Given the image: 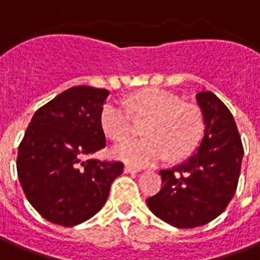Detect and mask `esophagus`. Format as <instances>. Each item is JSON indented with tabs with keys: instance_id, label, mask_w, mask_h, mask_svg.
Wrapping results in <instances>:
<instances>
[{
	"instance_id": "34e87169",
	"label": "esophagus",
	"mask_w": 260,
	"mask_h": 260,
	"mask_svg": "<svg viewBox=\"0 0 260 260\" xmlns=\"http://www.w3.org/2000/svg\"><path fill=\"white\" fill-rule=\"evenodd\" d=\"M124 172H125V174H136V172H139V170L132 166H125L124 167Z\"/></svg>"
}]
</instances>
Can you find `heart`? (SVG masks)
<instances>
[{"mask_svg": "<svg viewBox=\"0 0 260 260\" xmlns=\"http://www.w3.org/2000/svg\"><path fill=\"white\" fill-rule=\"evenodd\" d=\"M136 117L148 120L144 126L145 139H131L113 148L116 159L134 167H147L168 157L181 159L198 145L203 131L199 109L183 104L168 90L148 88L125 100L124 104L109 101L100 115L105 136L121 141L129 136Z\"/></svg>", "mask_w": 260, "mask_h": 260, "instance_id": "b5f03b06", "label": "heart"}]
</instances>
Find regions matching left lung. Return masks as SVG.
<instances>
[{"label": "left lung", "mask_w": 260, "mask_h": 260, "mask_svg": "<svg viewBox=\"0 0 260 260\" xmlns=\"http://www.w3.org/2000/svg\"><path fill=\"white\" fill-rule=\"evenodd\" d=\"M204 135L196 152L179 166L161 170V184L147 199L149 210L178 229L207 224L225 210L235 195L243 145L234 116L210 90L196 94Z\"/></svg>", "instance_id": "8db88e82"}]
</instances>
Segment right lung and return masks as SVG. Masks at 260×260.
<instances>
[{
	"mask_svg": "<svg viewBox=\"0 0 260 260\" xmlns=\"http://www.w3.org/2000/svg\"><path fill=\"white\" fill-rule=\"evenodd\" d=\"M108 94L85 85L64 90L37 109L18 147L25 196L54 224L72 227L92 218L123 174L121 161L88 159L105 147L100 115Z\"/></svg>",
	"mask_w": 260,
	"mask_h": 260,
	"instance_id": "obj_1",
	"label": "right lung"
}]
</instances>
